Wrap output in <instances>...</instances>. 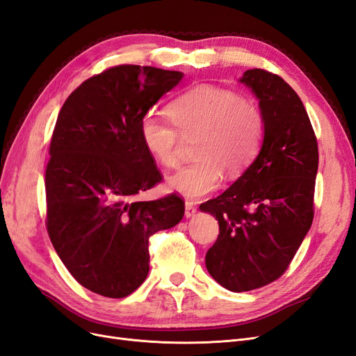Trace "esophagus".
<instances>
[{
    "instance_id": "obj_1",
    "label": "esophagus",
    "mask_w": 356,
    "mask_h": 356,
    "mask_svg": "<svg viewBox=\"0 0 356 356\" xmlns=\"http://www.w3.org/2000/svg\"><path fill=\"white\" fill-rule=\"evenodd\" d=\"M195 213H196V208H195V204H193L191 202H186V217L187 218H191V217H195Z\"/></svg>"
}]
</instances>
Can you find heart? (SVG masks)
<instances>
[{
	"label": "heart",
	"instance_id": "obj_1",
	"mask_svg": "<svg viewBox=\"0 0 356 356\" xmlns=\"http://www.w3.org/2000/svg\"><path fill=\"white\" fill-rule=\"evenodd\" d=\"M170 122L147 114L139 135L147 152L160 165H178L180 132L197 136L195 163L168 178V187L179 195L199 199L220 186L222 170L239 175L255 159L264 136L261 110L227 89L200 84L169 105Z\"/></svg>",
	"mask_w": 356,
	"mask_h": 356
}]
</instances>
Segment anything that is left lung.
<instances>
[{"instance_id":"8db88e82","label":"left lung","mask_w":356,"mask_h":356,"mask_svg":"<svg viewBox=\"0 0 356 356\" xmlns=\"http://www.w3.org/2000/svg\"><path fill=\"white\" fill-rule=\"evenodd\" d=\"M264 117L260 153L218 197L200 204L218 220V239L204 264L225 289L243 293L286 270L314 221L318 143L305 105L279 75L248 70Z\"/></svg>"}]
</instances>
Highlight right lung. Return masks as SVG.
I'll list each match as a JSON object with an SVG mask.
<instances>
[{
    "label": "right lung",
    "mask_w": 356,
    "mask_h": 356,
    "mask_svg": "<svg viewBox=\"0 0 356 356\" xmlns=\"http://www.w3.org/2000/svg\"><path fill=\"white\" fill-rule=\"evenodd\" d=\"M182 77L118 65L81 83L59 111L46 169L47 232L68 272L92 293L132 294L149 270V236L184 217L175 193L135 200L161 181L139 123Z\"/></svg>",
    "instance_id": "1"
}]
</instances>
